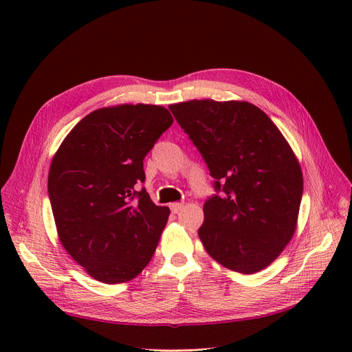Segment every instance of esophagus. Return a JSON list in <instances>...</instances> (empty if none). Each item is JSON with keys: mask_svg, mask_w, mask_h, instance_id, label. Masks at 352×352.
<instances>
[{"mask_svg": "<svg viewBox=\"0 0 352 352\" xmlns=\"http://www.w3.org/2000/svg\"><path fill=\"white\" fill-rule=\"evenodd\" d=\"M182 208H184L182 202H173V204H170V210H172V212H175V214H177Z\"/></svg>", "mask_w": 352, "mask_h": 352, "instance_id": "obj_1", "label": "esophagus"}]
</instances>
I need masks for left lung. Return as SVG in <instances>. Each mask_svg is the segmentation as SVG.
Wrapping results in <instances>:
<instances>
[{
    "mask_svg": "<svg viewBox=\"0 0 352 352\" xmlns=\"http://www.w3.org/2000/svg\"><path fill=\"white\" fill-rule=\"evenodd\" d=\"M214 179L199 239L225 267L251 274L291 241L302 198L298 160L270 117L243 101L168 105Z\"/></svg>",
    "mask_w": 352,
    "mask_h": 352,
    "instance_id": "obj_1",
    "label": "left lung"
}]
</instances>
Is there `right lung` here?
<instances>
[{
    "mask_svg": "<svg viewBox=\"0 0 352 352\" xmlns=\"http://www.w3.org/2000/svg\"><path fill=\"white\" fill-rule=\"evenodd\" d=\"M172 123L160 105L95 110L52 158L48 197L60 241L94 279L131 280L151 261L170 210L140 188L144 158Z\"/></svg>",
    "mask_w": 352,
    "mask_h": 352,
    "instance_id": "1",
    "label": "right lung"
}]
</instances>
